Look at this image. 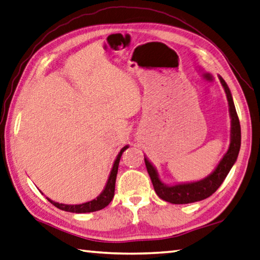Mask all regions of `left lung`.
Returning a JSON list of instances; mask_svg holds the SVG:
<instances>
[{"label":"left lung","mask_w":260,"mask_h":260,"mask_svg":"<svg viewBox=\"0 0 260 260\" xmlns=\"http://www.w3.org/2000/svg\"><path fill=\"white\" fill-rule=\"evenodd\" d=\"M218 78L221 83V86L224 87L229 102V111L231 117V135L229 149L223 155V158L220 159L216 168L207 177L200 179V181L177 183L173 184V185L165 184L159 178L157 169L144 155L146 171H148L151 182L153 184L154 191L160 199L171 202V204L174 205L192 204V202L207 199L221 185V183L224 182V179L230 173L231 168L233 167V165L237 161L240 146H241V127H240L239 117L237 110H235L232 94H231L228 84L220 76H218Z\"/></svg>","instance_id":"1"}]
</instances>
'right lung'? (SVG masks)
Here are the masks:
<instances>
[{
  "label": "right lung",
  "instance_id": "obj_1",
  "mask_svg": "<svg viewBox=\"0 0 260 260\" xmlns=\"http://www.w3.org/2000/svg\"><path fill=\"white\" fill-rule=\"evenodd\" d=\"M127 148H128V145H125L124 148L120 150V152L118 153L117 158L114 161V165H112L111 172L109 174V177H108L106 186L95 199L84 202V204H79V205H64V204H59V202L51 200L49 198H46V199H48L52 205L55 206L56 208L64 211H69V212H75V214L93 212V211H98L106 208V207L110 204L112 198L115 196V184H116V178H117V173H118V166H119L121 154Z\"/></svg>",
  "mask_w": 260,
  "mask_h": 260
}]
</instances>
